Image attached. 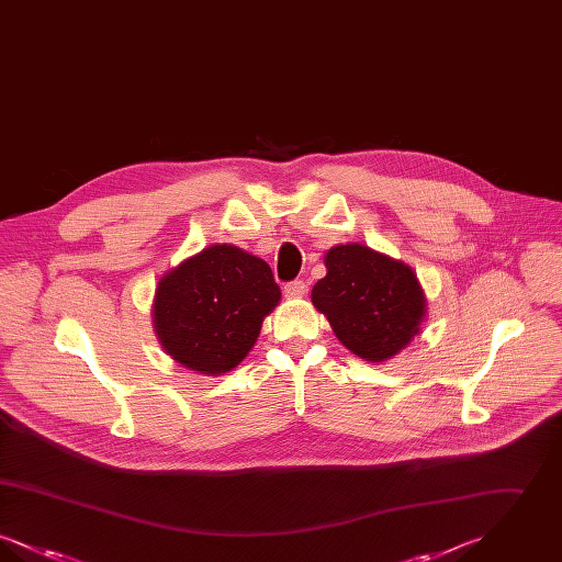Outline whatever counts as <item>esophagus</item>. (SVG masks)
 I'll list each match as a JSON object with an SVG mask.
<instances>
[{"instance_id":"34e87169","label":"esophagus","mask_w":562,"mask_h":562,"mask_svg":"<svg viewBox=\"0 0 562 562\" xmlns=\"http://www.w3.org/2000/svg\"><path fill=\"white\" fill-rule=\"evenodd\" d=\"M305 293H307V284L303 280H293V282H289L284 286V294L291 296V299H299V296H303Z\"/></svg>"}]
</instances>
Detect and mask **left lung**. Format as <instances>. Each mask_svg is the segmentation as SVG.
I'll return each mask as SVG.
<instances>
[{
  "label": "left lung",
  "mask_w": 562,
  "mask_h": 562,
  "mask_svg": "<svg viewBox=\"0 0 562 562\" xmlns=\"http://www.w3.org/2000/svg\"><path fill=\"white\" fill-rule=\"evenodd\" d=\"M324 266L312 303L349 351L383 362L419 335L426 294L408 266L364 244L333 246Z\"/></svg>",
  "instance_id": "8db88e82"
}]
</instances>
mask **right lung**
Listing matches in <instances>:
<instances>
[{
	"label": "right lung",
	"mask_w": 562,
	"mask_h": 562,
	"mask_svg": "<svg viewBox=\"0 0 562 562\" xmlns=\"http://www.w3.org/2000/svg\"><path fill=\"white\" fill-rule=\"evenodd\" d=\"M280 296L263 259L234 244H214L158 282L154 326L168 356L214 376L248 356Z\"/></svg>",
	"instance_id": "right-lung-1"
}]
</instances>
